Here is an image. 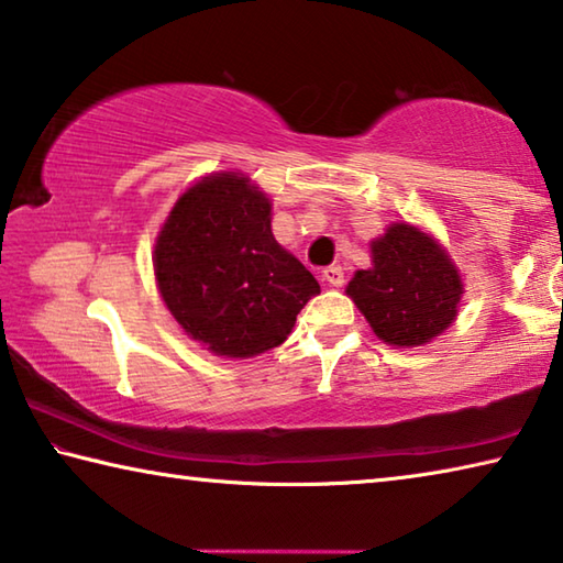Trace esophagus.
<instances>
[{
  "mask_svg": "<svg viewBox=\"0 0 563 563\" xmlns=\"http://www.w3.org/2000/svg\"><path fill=\"white\" fill-rule=\"evenodd\" d=\"M322 278H325L330 285H335V288H340V285L345 283V271H342L340 265H330V268L322 271Z\"/></svg>",
  "mask_w": 563,
  "mask_h": 563,
  "instance_id": "34e87169",
  "label": "esophagus"
}]
</instances>
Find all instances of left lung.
I'll list each match as a JSON object with an SVG mask.
<instances>
[{
	"label": "left lung",
	"mask_w": 563,
	"mask_h": 563,
	"mask_svg": "<svg viewBox=\"0 0 563 563\" xmlns=\"http://www.w3.org/2000/svg\"><path fill=\"white\" fill-rule=\"evenodd\" d=\"M347 295L379 340L415 347L452 325L462 278L430 235L395 223L373 243V268L355 273Z\"/></svg>",
	"instance_id": "left-lung-1"
}]
</instances>
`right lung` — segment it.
<instances>
[{
	"label": "right lung",
	"mask_w": 563,
	"mask_h": 563,
	"mask_svg": "<svg viewBox=\"0 0 563 563\" xmlns=\"http://www.w3.org/2000/svg\"><path fill=\"white\" fill-rule=\"evenodd\" d=\"M158 290L190 338L225 357L278 347L318 280L271 231V201L247 178L216 174L188 188L154 253Z\"/></svg>",
	"instance_id": "obj_1"
}]
</instances>
